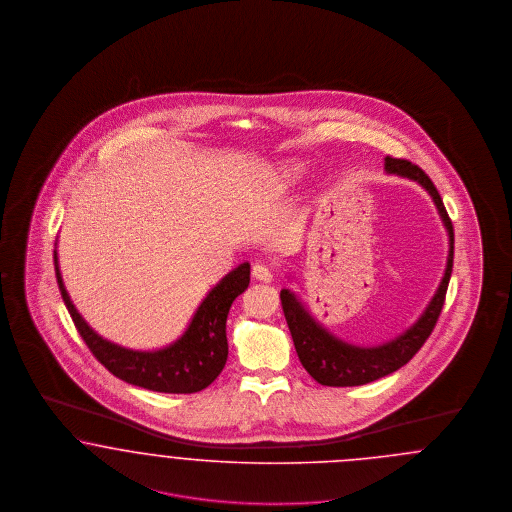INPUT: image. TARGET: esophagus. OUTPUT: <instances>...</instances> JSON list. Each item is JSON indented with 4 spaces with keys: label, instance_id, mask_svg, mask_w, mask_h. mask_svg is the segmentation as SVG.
Wrapping results in <instances>:
<instances>
[{
    "label": "esophagus",
    "instance_id": "esophagus-1",
    "mask_svg": "<svg viewBox=\"0 0 512 512\" xmlns=\"http://www.w3.org/2000/svg\"><path fill=\"white\" fill-rule=\"evenodd\" d=\"M252 277H254L256 281H262V283H271V281H273V273H271V269H269V267L262 266V264L252 266Z\"/></svg>",
    "mask_w": 512,
    "mask_h": 512
}]
</instances>
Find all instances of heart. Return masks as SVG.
Listing matches in <instances>:
<instances>
[{"instance_id": "heart-1", "label": "heart", "mask_w": 512, "mask_h": 512, "mask_svg": "<svg viewBox=\"0 0 512 512\" xmlns=\"http://www.w3.org/2000/svg\"><path fill=\"white\" fill-rule=\"evenodd\" d=\"M302 174H304V166H302L300 162H296V160H285V162H281V164L277 166L275 178H277V183H279L281 187H290V185H294V183L300 181Z\"/></svg>"}]
</instances>
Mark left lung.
Wrapping results in <instances>:
<instances>
[{"mask_svg": "<svg viewBox=\"0 0 512 512\" xmlns=\"http://www.w3.org/2000/svg\"><path fill=\"white\" fill-rule=\"evenodd\" d=\"M384 170L386 174L417 181L436 204L449 237L444 277L421 317L396 338L377 346H357L334 336L313 317L298 294L290 289L281 290V304L296 354L304 369L323 386H361L398 371L421 350L444 308L445 292L453 269V225L445 212L442 197L423 170L407 160L386 156Z\"/></svg>", "mask_w": 512, "mask_h": 512, "instance_id": "1", "label": "left lung"}]
</instances>
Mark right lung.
I'll return each instance as SVG.
<instances>
[{
  "mask_svg": "<svg viewBox=\"0 0 512 512\" xmlns=\"http://www.w3.org/2000/svg\"><path fill=\"white\" fill-rule=\"evenodd\" d=\"M55 275L68 313L93 356L97 357L114 377L164 394H193L210 386L222 373L227 361L225 321L233 300L248 289L250 264L229 271L222 281L208 290L193 313L187 329L172 344L158 350H132L93 331L88 321L76 310L68 296L59 269L57 243L53 250Z\"/></svg>",
  "mask_w": 512,
  "mask_h": 512,
  "instance_id": "1",
  "label": "right lung"
}]
</instances>
